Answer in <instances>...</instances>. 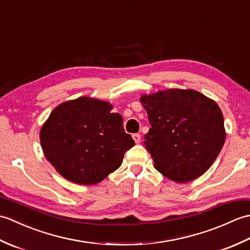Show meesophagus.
Instances as JSON below:
<instances>
[{"label":"esophagus","instance_id":"1","mask_svg":"<svg viewBox=\"0 0 250 250\" xmlns=\"http://www.w3.org/2000/svg\"><path fill=\"white\" fill-rule=\"evenodd\" d=\"M132 137H133V140H134L136 144H137V143L141 142V135L140 134H133V136H132Z\"/></svg>","mask_w":250,"mask_h":250}]
</instances>
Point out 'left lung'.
<instances>
[{"mask_svg":"<svg viewBox=\"0 0 250 250\" xmlns=\"http://www.w3.org/2000/svg\"><path fill=\"white\" fill-rule=\"evenodd\" d=\"M141 102L151 125L144 144L157 171L176 183L203 175L226 141L215 101L195 90L168 89L142 95Z\"/></svg>","mask_w":250,"mask_h":250,"instance_id":"obj_1","label":"left lung"}]
</instances>
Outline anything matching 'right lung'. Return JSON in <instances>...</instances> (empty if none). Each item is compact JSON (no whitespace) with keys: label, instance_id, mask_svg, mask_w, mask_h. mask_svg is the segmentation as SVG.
Listing matches in <instances>:
<instances>
[{"label":"right lung","instance_id":"1","mask_svg":"<svg viewBox=\"0 0 250 250\" xmlns=\"http://www.w3.org/2000/svg\"><path fill=\"white\" fill-rule=\"evenodd\" d=\"M108 102L81 97L58 105L41 129L44 155L61 176L94 185L121 166L134 146L121 115Z\"/></svg>","mask_w":250,"mask_h":250}]
</instances>
